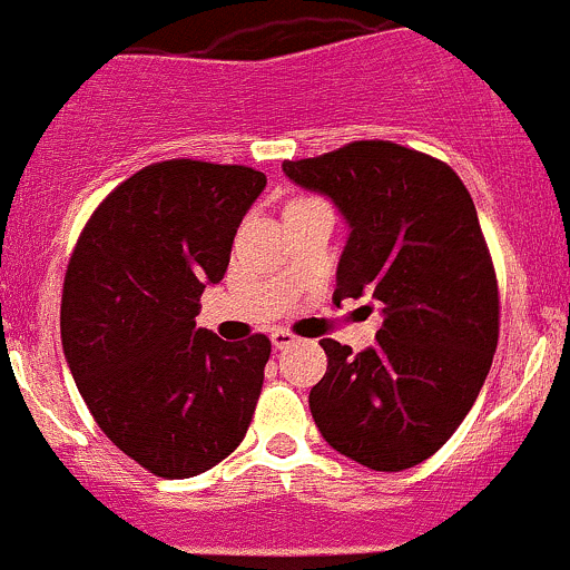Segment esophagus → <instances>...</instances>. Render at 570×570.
<instances>
[{
    "label": "esophagus",
    "instance_id": "obj_1",
    "mask_svg": "<svg viewBox=\"0 0 570 570\" xmlns=\"http://www.w3.org/2000/svg\"><path fill=\"white\" fill-rule=\"evenodd\" d=\"M269 338H273V347L275 350H286V347H292V344L297 342L295 333L286 331V327H275V331L269 333Z\"/></svg>",
    "mask_w": 570,
    "mask_h": 570
}]
</instances>
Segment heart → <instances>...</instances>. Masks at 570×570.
Listing matches in <instances>:
<instances>
[{
	"mask_svg": "<svg viewBox=\"0 0 570 570\" xmlns=\"http://www.w3.org/2000/svg\"><path fill=\"white\" fill-rule=\"evenodd\" d=\"M297 200H301V198H297Z\"/></svg>",
	"mask_w": 570,
	"mask_h": 570,
	"instance_id": "obj_1",
	"label": "heart"
}]
</instances>
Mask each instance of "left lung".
<instances>
[{
  "instance_id": "1",
  "label": "left lung",
  "mask_w": 570,
  "mask_h": 570,
  "mask_svg": "<svg viewBox=\"0 0 570 570\" xmlns=\"http://www.w3.org/2000/svg\"><path fill=\"white\" fill-rule=\"evenodd\" d=\"M350 223L336 292L383 303L375 347L322 338L308 394L322 439L375 471L428 461L474 405L499 342V281L461 176L392 140H355L284 163Z\"/></svg>"
}]
</instances>
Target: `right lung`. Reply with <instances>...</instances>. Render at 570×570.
Returning a JSON list of instances; mask_svg holds the SVG:
<instances>
[{"mask_svg": "<svg viewBox=\"0 0 570 570\" xmlns=\"http://www.w3.org/2000/svg\"><path fill=\"white\" fill-rule=\"evenodd\" d=\"M264 184L248 165L154 163L96 206L68 258L60 331L79 394L107 439L165 480L232 455L256 411L269 338L223 342L195 314Z\"/></svg>", "mask_w": 570, "mask_h": 570, "instance_id": "right-lung-1", "label": "right lung"}]
</instances>
